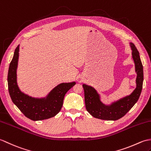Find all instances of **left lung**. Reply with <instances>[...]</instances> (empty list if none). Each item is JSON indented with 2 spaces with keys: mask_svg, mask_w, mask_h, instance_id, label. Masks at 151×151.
Returning a JSON list of instances; mask_svg holds the SVG:
<instances>
[{
  "mask_svg": "<svg viewBox=\"0 0 151 151\" xmlns=\"http://www.w3.org/2000/svg\"><path fill=\"white\" fill-rule=\"evenodd\" d=\"M132 50V56L135 65L136 88L130 94L123 97L110 104L104 103L101 96L93 86L83 84L85 101L86 110L96 118L116 121L122 118L138 101L141 94L143 82V69L139 53L132 42L129 43Z\"/></svg>",
  "mask_w": 151,
  "mask_h": 151,
  "instance_id": "obj_1",
  "label": "left lung"
}]
</instances>
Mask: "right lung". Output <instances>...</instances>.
<instances>
[{"mask_svg": "<svg viewBox=\"0 0 151 151\" xmlns=\"http://www.w3.org/2000/svg\"><path fill=\"white\" fill-rule=\"evenodd\" d=\"M19 47V45L15 50L8 70V90L12 101L26 117L33 121L52 118L60 112L66 93L76 83L73 81L60 83L42 98H35L22 92L18 85L17 74Z\"/></svg>", "mask_w": 151, "mask_h": 151, "instance_id": "1", "label": "right lung"}]
</instances>
